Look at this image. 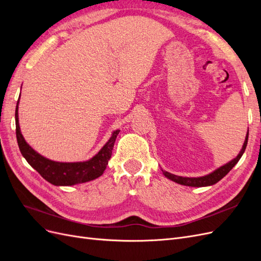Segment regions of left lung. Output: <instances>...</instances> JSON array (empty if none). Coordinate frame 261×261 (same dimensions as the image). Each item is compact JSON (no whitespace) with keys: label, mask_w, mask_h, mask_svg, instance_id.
Instances as JSON below:
<instances>
[{"label":"left lung","mask_w":261,"mask_h":261,"mask_svg":"<svg viewBox=\"0 0 261 261\" xmlns=\"http://www.w3.org/2000/svg\"><path fill=\"white\" fill-rule=\"evenodd\" d=\"M247 141H248V133L246 135V138H245L241 152L238 154V156H236L235 159H233L231 162H228L225 165H223V167H221L218 170H216L215 172L210 173L209 175L201 176V177H183V176H177L174 174H171V173L165 172L163 170H162V172H163L165 177L173 180V181H175V183L180 184V185L192 186V187H202V186L213 185V184L218 183L220 179H222L227 174V173L234 168V165L239 162V160L241 159V156L243 155V153L245 151V149H246Z\"/></svg>","instance_id":"left-lung-1"}]
</instances>
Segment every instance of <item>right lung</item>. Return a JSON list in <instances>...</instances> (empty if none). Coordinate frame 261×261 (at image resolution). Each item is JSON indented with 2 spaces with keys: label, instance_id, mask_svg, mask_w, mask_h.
I'll use <instances>...</instances> for the list:
<instances>
[{
  "label": "right lung",
  "instance_id": "right-lung-1",
  "mask_svg": "<svg viewBox=\"0 0 261 261\" xmlns=\"http://www.w3.org/2000/svg\"><path fill=\"white\" fill-rule=\"evenodd\" d=\"M18 102L19 99L16 110H15V122H16V138L19 150L27 162L45 180L55 186H72L92 180L103 174L110 158L112 155L113 146L120 130H115L103 148L89 161L73 163L55 162L36 152L22 137L18 122Z\"/></svg>",
  "mask_w": 261,
  "mask_h": 261
}]
</instances>
